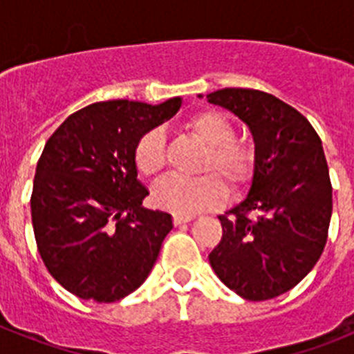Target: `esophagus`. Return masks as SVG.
Masks as SVG:
<instances>
[{"label": "esophagus", "mask_w": 354, "mask_h": 354, "mask_svg": "<svg viewBox=\"0 0 354 354\" xmlns=\"http://www.w3.org/2000/svg\"><path fill=\"white\" fill-rule=\"evenodd\" d=\"M193 216H186V214H174V223L175 225H183L187 223V221H192Z\"/></svg>", "instance_id": "34e87169"}]
</instances>
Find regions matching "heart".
<instances>
[{
	"label": "heart",
	"mask_w": 354,
	"mask_h": 354,
	"mask_svg": "<svg viewBox=\"0 0 354 354\" xmlns=\"http://www.w3.org/2000/svg\"><path fill=\"white\" fill-rule=\"evenodd\" d=\"M184 129L207 145L196 179L167 177L152 189L154 204L175 214L192 216L221 205L227 189L243 193L252 184L257 170V150L246 140L234 138L236 127L216 109H202L192 115ZM136 170L145 177H158L167 167V143L159 129H150L138 138L133 150Z\"/></svg>",
	"instance_id": "1"
}]
</instances>
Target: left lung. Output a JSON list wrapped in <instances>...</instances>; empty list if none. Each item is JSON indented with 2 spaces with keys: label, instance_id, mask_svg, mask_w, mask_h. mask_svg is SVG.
<instances>
[{
  "label": "left lung",
  "instance_id": "left-lung-1",
  "mask_svg": "<svg viewBox=\"0 0 354 354\" xmlns=\"http://www.w3.org/2000/svg\"><path fill=\"white\" fill-rule=\"evenodd\" d=\"M207 101L245 122L257 150L248 196L218 216L223 236L209 262L245 299L277 298L310 273L326 245L333 204L321 138L298 109L261 90H216Z\"/></svg>",
  "mask_w": 354,
  "mask_h": 354
}]
</instances>
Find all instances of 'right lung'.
<instances>
[{"label": "right lung", "mask_w": 354, "mask_h": 354, "mask_svg": "<svg viewBox=\"0 0 354 354\" xmlns=\"http://www.w3.org/2000/svg\"><path fill=\"white\" fill-rule=\"evenodd\" d=\"M180 99L93 102L72 113L37 162L31 223L56 282L81 299L111 303L138 289L158 261L171 216L142 207L138 138L177 113Z\"/></svg>", "instance_id": "1"}]
</instances>
